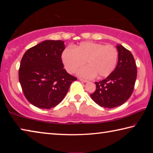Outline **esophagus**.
Listing matches in <instances>:
<instances>
[{
	"label": "esophagus",
	"mask_w": 153,
	"mask_h": 153,
	"mask_svg": "<svg viewBox=\"0 0 153 153\" xmlns=\"http://www.w3.org/2000/svg\"><path fill=\"white\" fill-rule=\"evenodd\" d=\"M79 80L81 81H82V82H84V83H87V82H88V80H86V79H79Z\"/></svg>",
	"instance_id": "obj_1"
}]
</instances>
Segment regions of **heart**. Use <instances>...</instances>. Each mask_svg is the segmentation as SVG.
Masks as SVG:
<instances>
[{"mask_svg":"<svg viewBox=\"0 0 153 153\" xmlns=\"http://www.w3.org/2000/svg\"><path fill=\"white\" fill-rule=\"evenodd\" d=\"M118 52L112 45H104L92 42H81L74 49L67 48L63 51L62 59L65 70L73 73L83 65H88L77 71L83 78L108 76L116 68Z\"/></svg>","mask_w":153,"mask_h":153,"instance_id":"b5f03b06","label":"heart"}]
</instances>
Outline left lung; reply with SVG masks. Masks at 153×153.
I'll return each mask as SVG.
<instances>
[{
	"label": "left lung",
	"mask_w": 153,
	"mask_h": 153,
	"mask_svg": "<svg viewBox=\"0 0 153 153\" xmlns=\"http://www.w3.org/2000/svg\"><path fill=\"white\" fill-rule=\"evenodd\" d=\"M118 60L116 68L106 79L95 82L96 90L91 98L99 106L114 108L122 105L131 96L137 77V68L132 54L117 44Z\"/></svg>",
	"instance_id": "8db88e82"
}]
</instances>
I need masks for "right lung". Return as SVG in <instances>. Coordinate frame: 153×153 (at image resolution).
<instances>
[{
  "label": "right lung",
  "instance_id": "right-lung-1",
  "mask_svg": "<svg viewBox=\"0 0 153 153\" xmlns=\"http://www.w3.org/2000/svg\"><path fill=\"white\" fill-rule=\"evenodd\" d=\"M62 40H45L29 48L21 60L19 81L25 97L40 109H51L62 102L76 78L63 69Z\"/></svg>",
  "mask_w": 153,
  "mask_h": 153
}]
</instances>
